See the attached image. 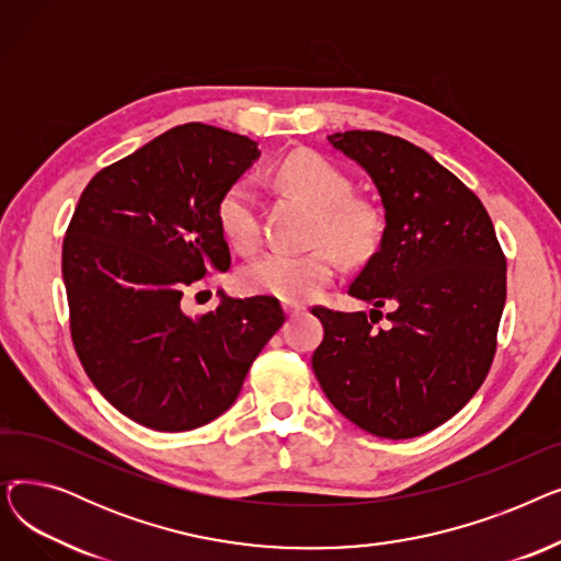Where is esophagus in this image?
Here are the masks:
<instances>
[{
	"mask_svg": "<svg viewBox=\"0 0 561 561\" xmlns=\"http://www.w3.org/2000/svg\"><path fill=\"white\" fill-rule=\"evenodd\" d=\"M305 311V307L302 305H293V302H284V313L288 316V318H293V316H298V313H302Z\"/></svg>",
	"mask_w": 561,
	"mask_h": 561,
	"instance_id": "34e87169",
	"label": "esophagus"
}]
</instances>
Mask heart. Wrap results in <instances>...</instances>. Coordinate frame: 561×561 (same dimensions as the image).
<instances>
[{
  "instance_id": "b5f03b06",
  "label": "heart",
  "mask_w": 561,
  "mask_h": 561,
  "mask_svg": "<svg viewBox=\"0 0 561 561\" xmlns=\"http://www.w3.org/2000/svg\"><path fill=\"white\" fill-rule=\"evenodd\" d=\"M275 180L282 188L313 206V243L332 244L347 261H359L375 250L381 233L379 214L368 202L350 197L352 184L334 163L316 152L300 150L277 165ZM218 225L236 250L252 252L259 245V193L250 180L233 182L222 193ZM331 249L316 245L307 252L263 254L245 265L241 286L254 296H268L293 305L307 302L336 273V253Z\"/></svg>"
}]
</instances>
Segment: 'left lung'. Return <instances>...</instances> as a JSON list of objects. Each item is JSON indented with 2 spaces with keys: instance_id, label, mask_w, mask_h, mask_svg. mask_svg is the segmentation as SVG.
Returning a JSON list of instances; mask_svg holds the SVG:
<instances>
[{
  "instance_id": "obj_1",
  "label": "left lung",
  "mask_w": 561,
  "mask_h": 561,
  "mask_svg": "<svg viewBox=\"0 0 561 561\" xmlns=\"http://www.w3.org/2000/svg\"><path fill=\"white\" fill-rule=\"evenodd\" d=\"M328 140L368 172L387 225L347 288L375 309L313 307L325 336L311 366L347 421L381 438H414L453 419L482 387L507 261L478 195L421 147L359 129ZM385 304L392 325L377 331Z\"/></svg>"
}]
</instances>
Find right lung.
Masks as SVG:
<instances>
[{"label":"right lung","instance_id":"right-lung-1","mask_svg":"<svg viewBox=\"0 0 561 561\" xmlns=\"http://www.w3.org/2000/svg\"><path fill=\"white\" fill-rule=\"evenodd\" d=\"M248 136L174 127L100 170L64 241L77 355L95 389L157 432L211 423L239 398L263 345L282 328L275 298H229L188 316L182 298L231 263L218 225L222 193L259 159Z\"/></svg>","mask_w":561,"mask_h":561}]
</instances>
